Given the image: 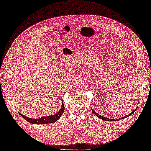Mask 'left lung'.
<instances>
[{
  "instance_id": "1",
  "label": "left lung",
  "mask_w": 151,
  "mask_h": 151,
  "mask_svg": "<svg viewBox=\"0 0 151 151\" xmlns=\"http://www.w3.org/2000/svg\"><path fill=\"white\" fill-rule=\"evenodd\" d=\"M137 110V108H136V109H134V110L133 111V112H132L130 114H128L127 116H124V117H122V118H117V119H110V118H105V117H104V116H100V114H98V113H96L95 111H93V110H92V112H93V114H94L95 115H96L98 117V118H100V119H102V120H105V121H116V120H122V119H124V118H127V117H128V116H130L131 114H132L133 113H134V112H135V110Z\"/></svg>"
}]
</instances>
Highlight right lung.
Wrapping results in <instances>:
<instances>
[{
  "mask_svg": "<svg viewBox=\"0 0 151 151\" xmlns=\"http://www.w3.org/2000/svg\"><path fill=\"white\" fill-rule=\"evenodd\" d=\"M63 112H64V105H63V103H62L61 109L59 110V112L57 114H55V115H51V116H49L42 117L40 118H38V119H33V118L24 116H23V114H21V113H19V114L21 115L23 118H24L27 121H28V122L30 123H32V124H49V123L55 122V121L58 120L59 118L61 117V116L62 115Z\"/></svg>",
  "mask_w": 151,
  "mask_h": 151,
  "instance_id": "obj_1",
  "label": "right lung"
}]
</instances>
